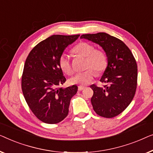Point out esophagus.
I'll return each instance as SVG.
<instances>
[{
	"mask_svg": "<svg viewBox=\"0 0 153 153\" xmlns=\"http://www.w3.org/2000/svg\"><path fill=\"white\" fill-rule=\"evenodd\" d=\"M84 89H85V87H83V86H79V87H78V91H82Z\"/></svg>",
	"mask_w": 153,
	"mask_h": 153,
	"instance_id": "esophagus-1",
	"label": "esophagus"
}]
</instances>
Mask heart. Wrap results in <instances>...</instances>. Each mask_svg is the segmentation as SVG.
<instances>
[{
    "instance_id": "obj_1",
    "label": "heart",
    "mask_w": 153,
    "mask_h": 153,
    "mask_svg": "<svg viewBox=\"0 0 153 153\" xmlns=\"http://www.w3.org/2000/svg\"><path fill=\"white\" fill-rule=\"evenodd\" d=\"M73 53L77 55L85 57V68L82 72L77 73L69 79V82L73 85H87L91 82L96 74H101L106 69L108 59L106 53L102 49L96 48L94 45L90 43L82 42L77 44L73 48ZM59 66L62 71L67 75L74 73L69 58L66 55H60L58 60Z\"/></svg>"
}]
</instances>
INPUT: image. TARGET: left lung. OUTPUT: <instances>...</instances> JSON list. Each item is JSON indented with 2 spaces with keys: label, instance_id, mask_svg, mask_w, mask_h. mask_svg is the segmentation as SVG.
<instances>
[{
  "label": "left lung",
  "instance_id": "1",
  "mask_svg": "<svg viewBox=\"0 0 153 153\" xmlns=\"http://www.w3.org/2000/svg\"><path fill=\"white\" fill-rule=\"evenodd\" d=\"M80 38L98 44L106 53L108 64L100 82L102 87L92 85L94 110L105 118H113L126 109L135 95L137 64L130 48L119 39L105 33L85 34Z\"/></svg>",
  "mask_w": 153,
  "mask_h": 153
}]
</instances>
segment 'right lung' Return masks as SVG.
I'll return each mask as SVG.
<instances>
[{
	"label": "right lung",
	"instance_id": "1",
	"mask_svg": "<svg viewBox=\"0 0 153 153\" xmlns=\"http://www.w3.org/2000/svg\"><path fill=\"white\" fill-rule=\"evenodd\" d=\"M79 36H49L36 45L25 60L21 77L23 96L34 116L45 123H58L65 119L71 99L77 91L76 85L60 87L66 79L58 60Z\"/></svg>",
	"mask_w": 153,
	"mask_h": 153
}]
</instances>
